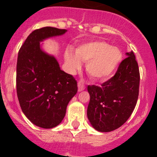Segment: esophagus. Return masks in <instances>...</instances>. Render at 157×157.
Masks as SVG:
<instances>
[{"label": "esophagus", "instance_id": "esophagus-1", "mask_svg": "<svg viewBox=\"0 0 157 157\" xmlns=\"http://www.w3.org/2000/svg\"><path fill=\"white\" fill-rule=\"evenodd\" d=\"M77 85H78V91L80 92L82 91V90H83L85 89V86L84 84H83V83L82 81H79L78 83H77Z\"/></svg>", "mask_w": 157, "mask_h": 157}]
</instances>
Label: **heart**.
<instances>
[{"instance_id": "1", "label": "heart", "mask_w": 157, "mask_h": 157, "mask_svg": "<svg viewBox=\"0 0 157 157\" xmlns=\"http://www.w3.org/2000/svg\"><path fill=\"white\" fill-rule=\"evenodd\" d=\"M122 53L117 47L111 46L102 41L89 42L79 45L75 55L71 51L64 54V59L70 72L73 73L81 65L80 61L86 62V69L90 77L102 80L110 77L119 65Z\"/></svg>"}]
</instances>
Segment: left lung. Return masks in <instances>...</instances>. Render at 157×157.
<instances>
[{
    "instance_id": "left-lung-1",
    "label": "left lung",
    "mask_w": 157,
    "mask_h": 157,
    "mask_svg": "<svg viewBox=\"0 0 157 157\" xmlns=\"http://www.w3.org/2000/svg\"><path fill=\"white\" fill-rule=\"evenodd\" d=\"M115 75L101 86H88L90 100L87 117L101 132L121 127L131 116L139 95L140 72L134 52H127Z\"/></svg>"
}]
</instances>
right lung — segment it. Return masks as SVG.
Listing matches in <instances>:
<instances>
[{"label": "right lung", "instance_id": "add662e5", "mask_svg": "<svg viewBox=\"0 0 157 157\" xmlns=\"http://www.w3.org/2000/svg\"><path fill=\"white\" fill-rule=\"evenodd\" d=\"M66 32L51 26L34 30L19 51L17 97L24 115L40 128L58 125L64 118L70 100L77 92L74 77L61 71L55 57L40 48V42L44 39Z\"/></svg>", "mask_w": 157, "mask_h": 157}]
</instances>
